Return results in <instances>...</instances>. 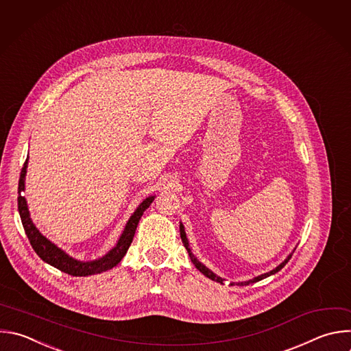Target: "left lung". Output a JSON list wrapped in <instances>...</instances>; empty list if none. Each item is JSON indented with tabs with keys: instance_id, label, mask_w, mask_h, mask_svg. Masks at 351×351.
<instances>
[{
	"instance_id": "1",
	"label": "left lung",
	"mask_w": 351,
	"mask_h": 351,
	"mask_svg": "<svg viewBox=\"0 0 351 351\" xmlns=\"http://www.w3.org/2000/svg\"><path fill=\"white\" fill-rule=\"evenodd\" d=\"M180 239H182V243H183V245H184V248L187 250V252H189V256H190V259H191V262H193V265L204 274V276H206L208 278H210L212 281H216V282H220V284H223L224 282V280L221 278V277H219V276H216L213 271H210L208 267H205L201 262H198L197 261V258L191 254V250H190V247H189V241H187V237H186V231H184V226L180 223ZM292 258V254L281 263V265H278L274 270H271V271H269V273H265V274H261V276H258V277H255V278H252V280H250V281H244V282H239L237 285H250V284H254V282H258V281H261V280H263V278H266V277H269V276H273V274H276V273H278L288 262H289V259ZM236 282H231V285H234Z\"/></svg>"
}]
</instances>
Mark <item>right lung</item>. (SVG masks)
Masks as SVG:
<instances>
[{
    "label": "right lung",
    "instance_id": "add662e5",
    "mask_svg": "<svg viewBox=\"0 0 351 351\" xmlns=\"http://www.w3.org/2000/svg\"><path fill=\"white\" fill-rule=\"evenodd\" d=\"M27 161H29V157H27V160L22 168V172H21L19 187H18V193H19L18 209H19L23 228L26 231V236H27L33 250L36 251V254L48 265L59 269L60 271H63L66 274L74 276V277H86V276H92V274H99V273L107 271V270L112 269L114 266L119 265L121 262V259L124 258V255L127 254V251L134 240L138 223H139L143 212L154 201V195L147 197L143 202H141V205L136 208V210L134 212V215L130 217L128 223L125 224V228L123 231L119 243H117V245L111 251H108L104 256H101L96 261L81 262V261H77V259L69 256L64 251H62L59 247H56L53 243H51L47 237H44L41 234L40 230L34 226V223L30 217L26 198L22 195V191H25V178H26Z\"/></svg>",
    "mask_w": 351,
    "mask_h": 351
}]
</instances>
